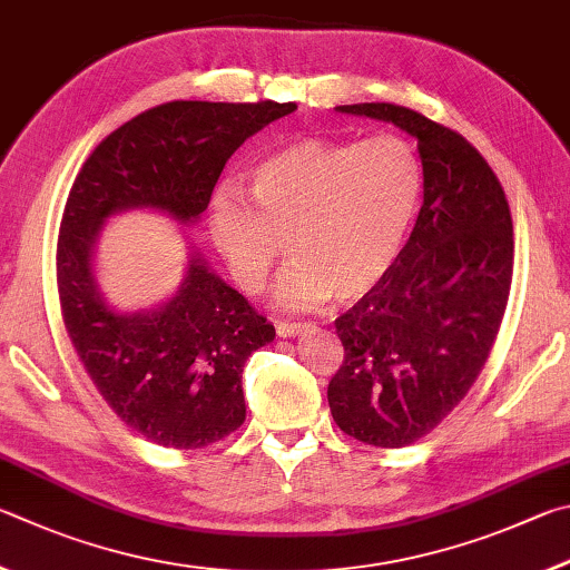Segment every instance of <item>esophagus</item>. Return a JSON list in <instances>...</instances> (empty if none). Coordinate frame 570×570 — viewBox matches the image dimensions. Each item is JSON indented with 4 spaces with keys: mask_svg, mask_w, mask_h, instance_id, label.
Here are the masks:
<instances>
[{
    "mask_svg": "<svg viewBox=\"0 0 570 570\" xmlns=\"http://www.w3.org/2000/svg\"><path fill=\"white\" fill-rule=\"evenodd\" d=\"M277 327V335L279 337H293V335H297V333H305V331H313V323H291V321H283V323H277L275 325Z\"/></svg>",
    "mask_w": 570,
    "mask_h": 570,
    "instance_id": "obj_1",
    "label": "esophagus"
}]
</instances>
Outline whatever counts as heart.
Wrapping results in <instances>:
<instances>
[{
	"label": "heart",
	"mask_w": 570,
	"mask_h": 570,
	"mask_svg": "<svg viewBox=\"0 0 570 570\" xmlns=\"http://www.w3.org/2000/svg\"><path fill=\"white\" fill-rule=\"evenodd\" d=\"M421 193L423 165L403 137H307L255 165L249 197L219 187L209 203V233L247 293L265 285L287 243L295 263L277 285L279 303H351L393 267Z\"/></svg>",
	"instance_id": "heart-1"
}]
</instances>
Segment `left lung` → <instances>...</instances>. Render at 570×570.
<instances>
[{
	"instance_id": "left-lung-1",
	"label": "left lung",
	"mask_w": 570,
	"mask_h": 570,
	"mask_svg": "<svg viewBox=\"0 0 570 570\" xmlns=\"http://www.w3.org/2000/svg\"><path fill=\"white\" fill-rule=\"evenodd\" d=\"M417 139L423 207L387 275L335 321L345 347L327 385L343 433L403 448L441 425L491 355L513 279L511 207L468 139L411 107H337Z\"/></svg>"
}]
</instances>
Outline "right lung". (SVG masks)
Masks as SVG:
<instances>
[{"label":"right lung","instance_id":"right-lung-1","mask_svg":"<svg viewBox=\"0 0 570 570\" xmlns=\"http://www.w3.org/2000/svg\"><path fill=\"white\" fill-rule=\"evenodd\" d=\"M293 109L273 99L157 105L107 135L69 189L57 235L65 331L99 395L149 443L195 451L235 433L245 423V361L275 327L199 257L165 307L117 315L97 293L89 249L102 219L125 207L193 223L235 149Z\"/></svg>","mask_w":570,"mask_h":570}]
</instances>
